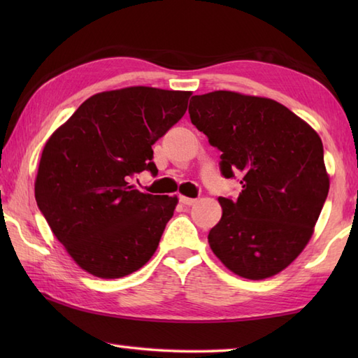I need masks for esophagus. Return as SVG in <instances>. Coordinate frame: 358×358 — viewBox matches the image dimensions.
Segmentation results:
<instances>
[{
  "instance_id": "esophagus-1",
  "label": "esophagus",
  "mask_w": 358,
  "mask_h": 358,
  "mask_svg": "<svg viewBox=\"0 0 358 358\" xmlns=\"http://www.w3.org/2000/svg\"><path fill=\"white\" fill-rule=\"evenodd\" d=\"M180 203L185 204V206H192V204L196 203V200H195V199H189V196L180 195Z\"/></svg>"
}]
</instances>
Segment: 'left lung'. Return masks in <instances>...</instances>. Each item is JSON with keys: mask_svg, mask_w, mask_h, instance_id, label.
Listing matches in <instances>:
<instances>
[{"mask_svg": "<svg viewBox=\"0 0 358 358\" xmlns=\"http://www.w3.org/2000/svg\"><path fill=\"white\" fill-rule=\"evenodd\" d=\"M189 115L241 185L238 199H218L210 249L240 277L275 275L308 245L329 192L320 136L283 104L229 90L194 95Z\"/></svg>", "mask_w": 358, "mask_h": 358, "instance_id": "obj_1", "label": "left lung"}]
</instances>
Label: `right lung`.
I'll return each instance as SVG.
<instances>
[{"mask_svg": "<svg viewBox=\"0 0 358 358\" xmlns=\"http://www.w3.org/2000/svg\"><path fill=\"white\" fill-rule=\"evenodd\" d=\"M189 96L144 86L96 94L45 143L36 204L81 269L120 278L154 255L177 196L141 192L129 181L158 172L152 144L185 115Z\"/></svg>", "mask_w": 358, "mask_h": 358, "instance_id": "obj_1", "label": "right lung"}]
</instances>
